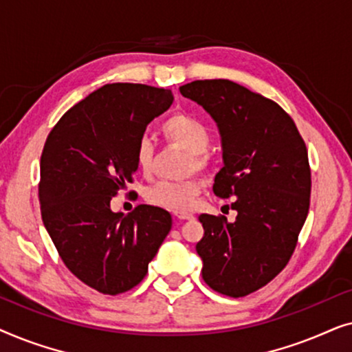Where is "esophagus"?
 <instances>
[{"label": "esophagus", "mask_w": 352, "mask_h": 352, "mask_svg": "<svg viewBox=\"0 0 352 352\" xmlns=\"http://www.w3.org/2000/svg\"><path fill=\"white\" fill-rule=\"evenodd\" d=\"M175 216H176L177 219H182V221H184V219H192V218H194V214H192V213H187V211H175Z\"/></svg>", "instance_id": "1"}]
</instances>
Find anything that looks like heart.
<instances>
[{"label":"heart","instance_id":"1","mask_svg":"<svg viewBox=\"0 0 352 352\" xmlns=\"http://www.w3.org/2000/svg\"><path fill=\"white\" fill-rule=\"evenodd\" d=\"M163 136L173 144H177L190 153V170H208L210 155L206 148L210 147L211 134L206 124L189 113H175L165 120L162 126ZM134 160L139 171L144 176H151L155 163V146L148 138H141L134 148ZM204 187L200 177L192 176L182 181H158L148 187L146 200L148 204L162 206L173 211H184L194 206Z\"/></svg>","mask_w":352,"mask_h":352}]
</instances>
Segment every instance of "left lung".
Here are the masks:
<instances>
[{"label": "left lung", "mask_w": 352, "mask_h": 352, "mask_svg": "<svg viewBox=\"0 0 352 352\" xmlns=\"http://www.w3.org/2000/svg\"><path fill=\"white\" fill-rule=\"evenodd\" d=\"M219 128L223 160L213 192L234 199L237 218L200 214L197 253L206 285L240 298L272 280L296 248L309 211L311 168L295 122L280 105L230 80L179 88Z\"/></svg>", "instance_id": "1"}]
</instances>
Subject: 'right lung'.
Returning a JSON list of instances; mask_svg holds the SVG:
<instances>
[{
  "label": "right lung",
  "mask_w": 352,
  "mask_h": 352,
  "mask_svg": "<svg viewBox=\"0 0 352 352\" xmlns=\"http://www.w3.org/2000/svg\"><path fill=\"white\" fill-rule=\"evenodd\" d=\"M170 89L105 85L62 115L40 162L41 218L69 271L104 295L131 290L171 229L152 205L113 213L110 200L133 182L134 148L173 104Z\"/></svg>",
  "instance_id": "right-lung-1"
}]
</instances>
